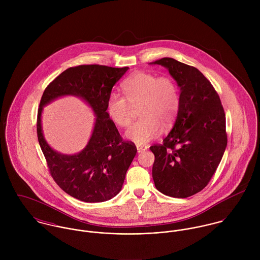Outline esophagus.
<instances>
[{"instance_id":"obj_1","label":"esophagus","mask_w":260,"mask_h":260,"mask_svg":"<svg viewBox=\"0 0 260 260\" xmlns=\"http://www.w3.org/2000/svg\"><path fill=\"white\" fill-rule=\"evenodd\" d=\"M147 148H148V146H137V152L141 153V152L147 150Z\"/></svg>"}]
</instances>
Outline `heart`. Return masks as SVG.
<instances>
[{
	"mask_svg": "<svg viewBox=\"0 0 260 260\" xmlns=\"http://www.w3.org/2000/svg\"><path fill=\"white\" fill-rule=\"evenodd\" d=\"M124 96L110 93L106 112L112 122L122 128L130 125L132 108H139V121L126 132V137L138 146L148 144L160 136L164 128L176 121L181 107L180 89L170 76L136 72L122 84Z\"/></svg>",
	"mask_w": 260,
	"mask_h": 260,
	"instance_id": "1",
	"label": "heart"
}]
</instances>
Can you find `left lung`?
<instances>
[{"label":"left lung","instance_id":"obj_1","mask_svg":"<svg viewBox=\"0 0 260 260\" xmlns=\"http://www.w3.org/2000/svg\"><path fill=\"white\" fill-rule=\"evenodd\" d=\"M153 64L167 68L177 82L181 107L163 144L150 147L155 156L152 177L161 193L186 198L207 186L222 159L225 113L214 87L198 69L172 58Z\"/></svg>","mask_w":260,"mask_h":260}]
</instances>
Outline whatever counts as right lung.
I'll return each instance as SVG.
<instances>
[{
    "label": "right lung",
    "mask_w": 260,
    "mask_h": 260,
    "mask_svg": "<svg viewBox=\"0 0 260 260\" xmlns=\"http://www.w3.org/2000/svg\"><path fill=\"white\" fill-rule=\"evenodd\" d=\"M128 67L103 65L71 67L56 77L45 89L38 109L39 144L54 181L67 194L84 202H103L116 196L137 148L124 141L106 112V101L113 86ZM74 94L85 100L98 116L92 136L80 153L60 154L45 142L40 125L42 107L58 96Z\"/></svg>",
    "instance_id": "add662e5"
}]
</instances>
